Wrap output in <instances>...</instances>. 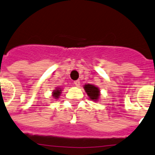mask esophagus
<instances>
[{
	"instance_id": "1",
	"label": "esophagus",
	"mask_w": 155,
	"mask_h": 155,
	"mask_svg": "<svg viewBox=\"0 0 155 155\" xmlns=\"http://www.w3.org/2000/svg\"><path fill=\"white\" fill-rule=\"evenodd\" d=\"M74 85L76 86V87H79V85H80V82L79 80H76V81H74Z\"/></svg>"
}]
</instances>
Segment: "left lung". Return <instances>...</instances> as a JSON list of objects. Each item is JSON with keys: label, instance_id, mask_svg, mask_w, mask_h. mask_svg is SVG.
<instances>
[{"label": "left lung", "instance_id": "1", "mask_svg": "<svg viewBox=\"0 0 155 155\" xmlns=\"http://www.w3.org/2000/svg\"><path fill=\"white\" fill-rule=\"evenodd\" d=\"M83 88L85 90L86 93L88 95L89 98L93 101H97L100 99L101 91L99 87H96L94 84H85L83 86Z\"/></svg>", "mask_w": 155, "mask_h": 155}]
</instances>
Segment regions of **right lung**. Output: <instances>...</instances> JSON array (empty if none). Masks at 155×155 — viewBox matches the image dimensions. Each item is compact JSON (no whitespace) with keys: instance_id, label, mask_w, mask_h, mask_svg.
I'll return each instance as SVG.
<instances>
[{"instance_id":"add662e5","label":"right lung","mask_w":155,"mask_h":155,"mask_svg":"<svg viewBox=\"0 0 155 155\" xmlns=\"http://www.w3.org/2000/svg\"><path fill=\"white\" fill-rule=\"evenodd\" d=\"M61 91H62V89L61 87H56L55 90H54V91L52 92V97L54 99H58V98H59L60 96H61Z\"/></svg>"}]
</instances>
